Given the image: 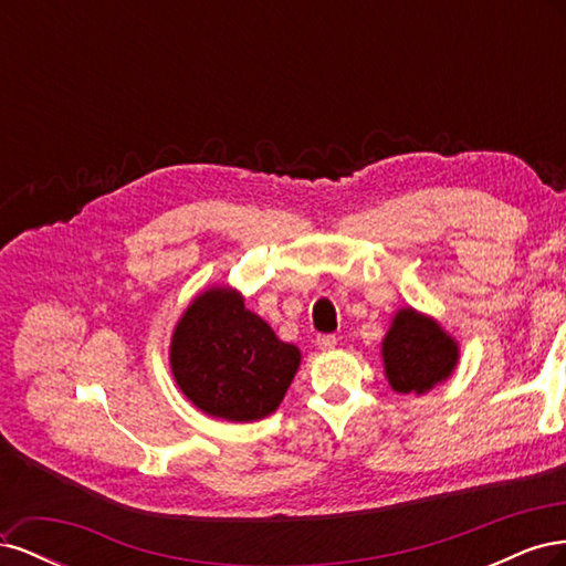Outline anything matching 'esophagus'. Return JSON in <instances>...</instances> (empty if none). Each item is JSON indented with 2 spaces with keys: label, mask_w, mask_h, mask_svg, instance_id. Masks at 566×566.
Returning a JSON list of instances; mask_svg holds the SVG:
<instances>
[{
  "label": "esophagus",
  "mask_w": 566,
  "mask_h": 566,
  "mask_svg": "<svg viewBox=\"0 0 566 566\" xmlns=\"http://www.w3.org/2000/svg\"><path fill=\"white\" fill-rule=\"evenodd\" d=\"M316 345H318V349H323V352H331V349L337 347V337H335V335H318Z\"/></svg>",
  "instance_id": "34e87169"
}]
</instances>
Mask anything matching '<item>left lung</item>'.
I'll use <instances>...</instances> for the list:
<instances>
[{
  "mask_svg": "<svg viewBox=\"0 0 566 566\" xmlns=\"http://www.w3.org/2000/svg\"><path fill=\"white\" fill-rule=\"evenodd\" d=\"M382 358L391 389L424 394L449 378L458 364V345L437 321L401 310L382 342Z\"/></svg>",
  "mask_w": 566,
  "mask_h": 566,
  "instance_id": "1",
  "label": "left lung"
}]
</instances>
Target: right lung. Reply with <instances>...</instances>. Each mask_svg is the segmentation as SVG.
Listing matches in <instances>:
<instances>
[{"label":"right lung","mask_w":566,"mask_h":566,"mask_svg":"<svg viewBox=\"0 0 566 566\" xmlns=\"http://www.w3.org/2000/svg\"><path fill=\"white\" fill-rule=\"evenodd\" d=\"M169 361L177 385L200 410L250 422L279 408L297 373L300 349L248 312L241 295L214 287L181 316Z\"/></svg>","instance_id":"obj_1"}]
</instances>
